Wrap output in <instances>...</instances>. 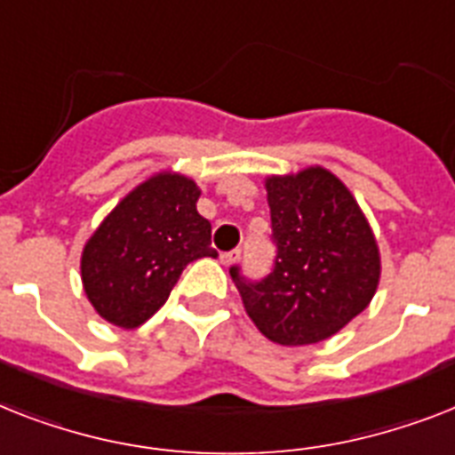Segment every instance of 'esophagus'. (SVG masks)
Masks as SVG:
<instances>
[{
    "label": "esophagus",
    "mask_w": 455,
    "mask_h": 455,
    "mask_svg": "<svg viewBox=\"0 0 455 455\" xmlns=\"http://www.w3.org/2000/svg\"><path fill=\"white\" fill-rule=\"evenodd\" d=\"M238 259H240V250H231V252L220 254V261L224 266H234Z\"/></svg>",
    "instance_id": "34e87169"
}]
</instances>
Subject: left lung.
<instances>
[{
	"instance_id": "left-lung-1",
	"label": "left lung",
	"mask_w": 455,
	"mask_h": 455,
	"mask_svg": "<svg viewBox=\"0 0 455 455\" xmlns=\"http://www.w3.org/2000/svg\"><path fill=\"white\" fill-rule=\"evenodd\" d=\"M275 266L261 283L231 278L257 330L280 346H308L341 331L374 299L381 252L355 196L323 165L268 175Z\"/></svg>"
}]
</instances>
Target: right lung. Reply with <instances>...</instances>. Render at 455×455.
<instances>
[{
	"instance_id": "add662e5",
	"label": "right lung",
	"mask_w": 455,
	"mask_h": 455,
	"mask_svg": "<svg viewBox=\"0 0 455 455\" xmlns=\"http://www.w3.org/2000/svg\"><path fill=\"white\" fill-rule=\"evenodd\" d=\"M191 177L161 170L121 198L81 252V283L102 320L135 330L168 301L187 264L217 257Z\"/></svg>"
}]
</instances>
